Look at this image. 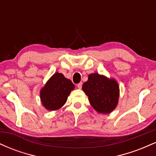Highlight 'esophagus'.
I'll return each mask as SVG.
<instances>
[{"label":"esophagus","mask_w":156,"mask_h":156,"mask_svg":"<svg viewBox=\"0 0 156 156\" xmlns=\"http://www.w3.org/2000/svg\"><path fill=\"white\" fill-rule=\"evenodd\" d=\"M82 85H83V83H82V82H80V83H78V85H77V87H78V89H81L82 88Z\"/></svg>","instance_id":"1"}]
</instances>
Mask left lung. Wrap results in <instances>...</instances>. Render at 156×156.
<instances>
[{
	"instance_id": "obj_1",
	"label": "left lung",
	"mask_w": 156,
	"mask_h": 156,
	"mask_svg": "<svg viewBox=\"0 0 156 156\" xmlns=\"http://www.w3.org/2000/svg\"><path fill=\"white\" fill-rule=\"evenodd\" d=\"M82 89L89 97L91 105L98 112L108 114L117 106L119 89L115 80L92 73L83 84Z\"/></svg>"
}]
</instances>
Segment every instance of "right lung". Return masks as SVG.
<instances>
[{
	"label": "right lung",
	"mask_w": 156,
	"mask_h": 156,
	"mask_svg": "<svg viewBox=\"0 0 156 156\" xmlns=\"http://www.w3.org/2000/svg\"><path fill=\"white\" fill-rule=\"evenodd\" d=\"M74 88L75 85L70 80L62 73H55L41 90L42 105L50 111L60 108L65 104L67 97Z\"/></svg>",
	"instance_id": "1"
}]
</instances>
